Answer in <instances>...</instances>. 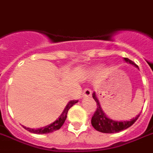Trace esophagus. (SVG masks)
<instances>
[{"label":"esophagus","instance_id":"34e87169","mask_svg":"<svg viewBox=\"0 0 153 153\" xmlns=\"http://www.w3.org/2000/svg\"><path fill=\"white\" fill-rule=\"evenodd\" d=\"M82 95H83V97H91V89H89V88H86V89H84L83 92H82Z\"/></svg>","mask_w":153,"mask_h":153}]
</instances>
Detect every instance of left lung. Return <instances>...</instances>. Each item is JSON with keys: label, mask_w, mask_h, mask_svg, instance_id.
<instances>
[{"label": "left lung", "mask_w": 153, "mask_h": 153, "mask_svg": "<svg viewBox=\"0 0 153 153\" xmlns=\"http://www.w3.org/2000/svg\"><path fill=\"white\" fill-rule=\"evenodd\" d=\"M126 62L130 63L131 65H134L135 67L138 68V65L131 61L126 57H124ZM92 97L95 100V101L97 102V109L96 112L94 113L93 116L91 117V125L93 126L94 128L96 129L97 131H100V132H102V133H117L121 131L126 130L128 127L131 126L133 125L136 120L138 119V117H140V114L139 115H137L136 117L132 118L130 121H122V122H117V121H114V120L110 119L109 117H108L104 111L102 110V108L100 107V105L99 100H97V97H96V93L93 92L92 94Z\"/></svg>", "instance_id": "obj_1"}]
</instances>
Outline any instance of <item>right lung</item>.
<instances>
[{
  "label": "right lung",
  "mask_w": 153,
  "mask_h": 153,
  "mask_svg": "<svg viewBox=\"0 0 153 153\" xmlns=\"http://www.w3.org/2000/svg\"><path fill=\"white\" fill-rule=\"evenodd\" d=\"M79 100H71L70 102L68 103L65 108H64V110L62 113V114L60 115L59 117L57 119L53 122V123H51L49 125L46 126L45 127H41V128L38 129H31L28 128V127H26V126H23L27 131H28L29 132H31V133H34V134H48V133H51V132H53L55 131H57L59 130L61 127H62L64 123H65V119H66V117H67V114L69 109L73 106L74 104H76Z\"/></svg>",
  "instance_id": "obj_1"
}]
</instances>
